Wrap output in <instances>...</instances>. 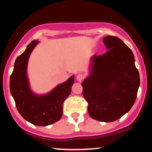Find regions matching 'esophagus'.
Masks as SVG:
<instances>
[{
    "mask_svg": "<svg viewBox=\"0 0 152 152\" xmlns=\"http://www.w3.org/2000/svg\"><path fill=\"white\" fill-rule=\"evenodd\" d=\"M84 78V76L81 74H78L77 76H76V79H77L78 81L81 82L83 81V79Z\"/></svg>",
    "mask_w": 152,
    "mask_h": 152,
    "instance_id": "34e87169",
    "label": "esophagus"
}]
</instances>
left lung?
I'll return each instance as SVG.
<instances>
[{"mask_svg":"<svg viewBox=\"0 0 152 152\" xmlns=\"http://www.w3.org/2000/svg\"><path fill=\"white\" fill-rule=\"evenodd\" d=\"M103 40L108 51L91 58L89 74L81 85L91 117L111 122L132 109L140 78L132 50L116 36H107Z\"/></svg>","mask_w":152,"mask_h":152,"instance_id":"8db88e82","label":"left lung"}]
</instances>
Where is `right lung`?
Here are the masks:
<instances>
[{
    "label": "right lung",
    "instance_id": "right-lung-1",
    "mask_svg": "<svg viewBox=\"0 0 152 152\" xmlns=\"http://www.w3.org/2000/svg\"><path fill=\"white\" fill-rule=\"evenodd\" d=\"M34 40L15 60L10 78V91L19 114L36 126H45L58 121L62 116L63 103L71 94L74 75L46 94H38L31 89L27 74L28 63L35 47Z\"/></svg>",
    "mask_w": 152,
    "mask_h": 152
}]
</instances>
